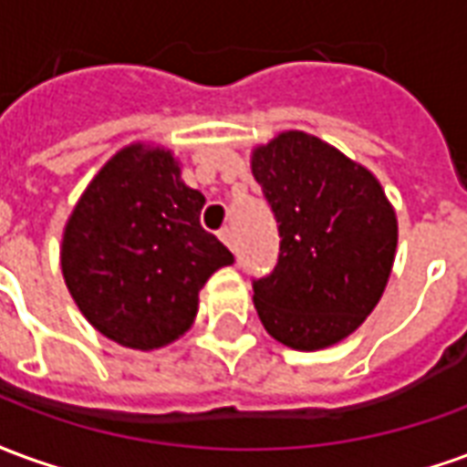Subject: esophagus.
Returning <instances> with one entry per match:
<instances>
[{"label":"esophagus","instance_id":"esophagus-1","mask_svg":"<svg viewBox=\"0 0 467 467\" xmlns=\"http://www.w3.org/2000/svg\"><path fill=\"white\" fill-rule=\"evenodd\" d=\"M220 240H223L224 244H227V247H230V250H234V234H233V230H230V227H223V230H220Z\"/></svg>","mask_w":467,"mask_h":467}]
</instances>
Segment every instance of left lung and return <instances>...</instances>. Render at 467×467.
<instances>
[{
	"label": "left lung",
	"instance_id": "8db88e82",
	"mask_svg": "<svg viewBox=\"0 0 467 467\" xmlns=\"http://www.w3.org/2000/svg\"><path fill=\"white\" fill-rule=\"evenodd\" d=\"M253 174L280 234L277 263L253 280L265 330L295 350L343 340L378 305L395 260L398 223L380 182L305 132L254 150Z\"/></svg>",
	"mask_w": 467,
	"mask_h": 467
}]
</instances>
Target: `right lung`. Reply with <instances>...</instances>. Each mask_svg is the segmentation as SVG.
<instances>
[{
    "mask_svg": "<svg viewBox=\"0 0 467 467\" xmlns=\"http://www.w3.org/2000/svg\"><path fill=\"white\" fill-rule=\"evenodd\" d=\"M202 204L164 150L132 144L102 167L62 240L67 287L99 333L152 350L192 325L202 285L234 263L200 224Z\"/></svg>",
    "mask_w": 467,
    "mask_h": 467,
    "instance_id": "add662e5",
    "label": "right lung"
}]
</instances>
